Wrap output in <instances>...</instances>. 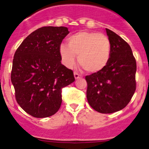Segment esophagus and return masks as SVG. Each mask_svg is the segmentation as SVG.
<instances>
[{"mask_svg": "<svg viewBox=\"0 0 149 149\" xmlns=\"http://www.w3.org/2000/svg\"><path fill=\"white\" fill-rule=\"evenodd\" d=\"M74 78L75 79H78L81 77V75H80L77 72H74Z\"/></svg>", "mask_w": 149, "mask_h": 149, "instance_id": "esophagus-1", "label": "esophagus"}]
</instances>
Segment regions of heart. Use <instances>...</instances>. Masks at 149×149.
Masks as SVG:
<instances>
[{
    "label": "heart",
    "mask_w": 149,
    "mask_h": 149,
    "mask_svg": "<svg viewBox=\"0 0 149 149\" xmlns=\"http://www.w3.org/2000/svg\"><path fill=\"white\" fill-rule=\"evenodd\" d=\"M68 46L61 45L59 53L63 63L72 68L78 63L88 73H98L105 68L110 60L112 45L109 38L101 33L80 31L67 39Z\"/></svg>",
    "instance_id": "heart-1"
}]
</instances>
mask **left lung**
<instances>
[{
  "label": "left lung",
  "instance_id": "left-lung-1",
  "mask_svg": "<svg viewBox=\"0 0 149 149\" xmlns=\"http://www.w3.org/2000/svg\"><path fill=\"white\" fill-rule=\"evenodd\" d=\"M112 45L110 60L105 68L86 76V98L95 110L113 113L127 106L136 90V60L128 44L106 28Z\"/></svg>",
  "mask_w": 149,
  "mask_h": 149
}]
</instances>
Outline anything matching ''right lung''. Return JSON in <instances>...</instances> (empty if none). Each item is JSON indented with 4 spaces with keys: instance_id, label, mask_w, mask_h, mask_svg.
Instances as JSON below:
<instances>
[{
    "instance_id": "right-lung-1",
    "label": "right lung",
    "mask_w": 149,
    "mask_h": 149,
    "mask_svg": "<svg viewBox=\"0 0 149 149\" xmlns=\"http://www.w3.org/2000/svg\"><path fill=\"white\" fill-rule=\"evenodd\" d=\"M69 33L65 27H43L30 34L15 51L11 81L19 106L36 118L58 111L62 89L74 81V74L61 63L59 48Z\"/></svg>"
}]
</instances>
